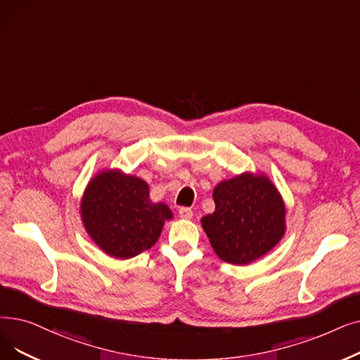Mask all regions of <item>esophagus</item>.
I'll return each mask as SVG.
<instances>
[{
    "label": "esophagus",
    "mask_w": 360,
    "mask_h": 360,
    "mask_svg": "<svg viewBox=\"0 0 360 360\" xmlns=\"http://www.w3.org/2000/svg\"><path fill=\"white\" fill-rule=\"evenodd\" d=\"M179 216L182 219H186V221H190V219H193V210L188 209V207H181L179 209Z\"/></svg>",
    "instance_id": "obj_1"
}]
</instances>
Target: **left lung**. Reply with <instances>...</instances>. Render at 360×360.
Returning a JSON list of instances; mask_svg holds the SVG:
<instances>
[{
  "mask_svg": "<svg viewBox=\"0 0 360 360\" xmlns=\"http://www.w3.org/2000/svg\"><path fill=\"white\" fill-rule=\"evenodd\" d=\"M214 212L201 226L224 262L248 264L266 253L285 233V205L264 174L244 172L225 179L213 190Z\"/></svg>",
  "mask_w": 360,
  "mask_h": 360,
  "instance_id": "1",
  "label": "left lung"
}]
</instances>
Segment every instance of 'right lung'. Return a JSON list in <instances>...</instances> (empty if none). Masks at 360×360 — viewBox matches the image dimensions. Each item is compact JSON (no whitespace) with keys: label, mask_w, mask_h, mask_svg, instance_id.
<instances>
[{"label":"right lung","mask_w":360,"mask_h":360,"mask_svg":"<svg viewBox=\"0 0 360 360\" xmlns=\"http://www.w3.org/2000/svg\"><path fill=\"white\" fill-rule=\"evenodd\" d=\"M81 217L88 236L105 255L131 259L158 243L174 213L165 202L151 201L144 179L105 169L88 182Z\"/></svg>","instance_id":"add662e5"}]
</instances>
